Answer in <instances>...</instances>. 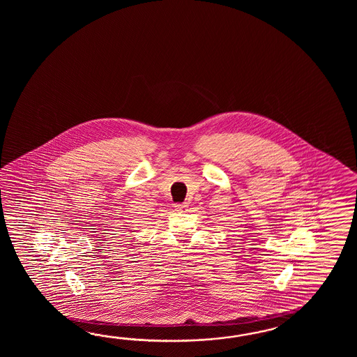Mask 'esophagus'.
Instances as JSON below:
<instances>
[{"mask_svg":"<svg viewBox=\"0 0 357 357\" xmlns=\"http://www.w3.org/2000/svg\"><path fill=\"white\" fill-rule=\"evenodd\" d=\"M186 208H188V204H186V203H183V204H175L176 212H185V211H186Z\"/></svg>","mask_w":357,"mask_h":357,"instance_id":"34e87169","label":"esophagus"}]
</instances>
